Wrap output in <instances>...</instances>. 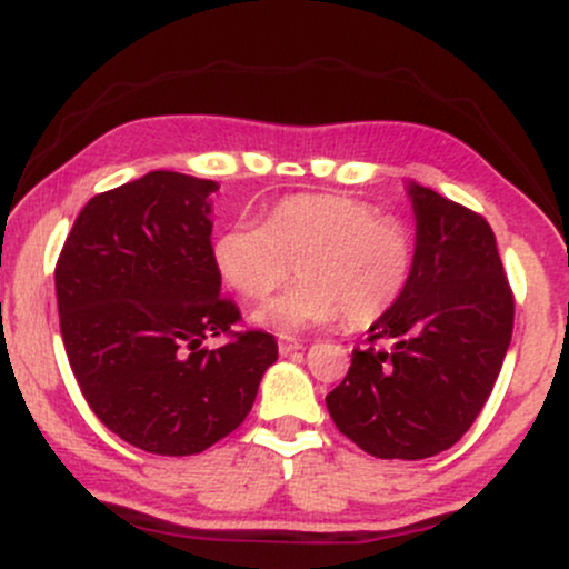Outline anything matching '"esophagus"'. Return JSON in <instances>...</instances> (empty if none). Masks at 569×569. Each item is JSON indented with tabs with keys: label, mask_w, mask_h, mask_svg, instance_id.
I'll list each match as a JSON object with an SVG mask.
<instances>
[{
	"label": "esophagus",
	"mask_w": 569,
	"mask_h": 569,
	"mask_svg": "<svg viewBox=\"0 0 569 569\" xmlns=\"http://www.w3.org/2000/svg\"><path fill=\"white\" fill-rule=\"evenodd\" d=\"M297 350H302V342H297V339H291V337H280L278 339L280 356H291V352H297Z\"/></svg>",
	"instance_id": "obj_1"
}]
</instances>
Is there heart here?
<instances>
[{
    "label": "heart",
    "instance_id": "obj_1",
    "mask_svg": "<svg viewBox=\"0 0 569 569\" xmlns=\"http://www.w3.org/2000/svg\"><path fill=\"white\" fill-rule=\"evenodd\" d=\"M211 253L219 278L246 299L276 291L297 262L302 278L253 312L259 326L291 335L339 312L350 326L380 321L409 289L417 246L401 219L380 217L367 200L291 194L270 208L264 224H227Z\"/></svg>",
    "mask_w": 569,
    "mask_h": 569
}]
</instances>
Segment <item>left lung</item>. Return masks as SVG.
<instances>
[{
    "label": "left lung",
    "instance_id": "obj_1",
    "mask_svg": "<svg viewBox=\"0 0 569 569\" xmlns=\"http://www.w3.org/2000/svg\"><path fill=\"white\" fill-rule=\"evenodd\" d=\"M407 192L417 221L411 283L326 396L339 433L382 460H422L460 441L492 393L513 331L492 227L415 181Z\"/></svg>",
    "mask_w": 569,
    "mask_h": 569
}]
</instances>
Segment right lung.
<instances>
[{"label": "right lung", "instance_id": "obj_1", "mask_svg": "<svg viewBox=\"0 0 569 569\" xmlns=\"http://www.w3.org/2000/svg\"><path fill=\"white\" fill-rule=\"evenodd\" d=\"M217 181L152 171L88 200L56 264L71 371L98 420L152 455H198L232 433L278 361L213 267ZM233 339L208 351V336Z\"/></svg>", "mask_w": 569, "mask_h": 569}]
</instances>
